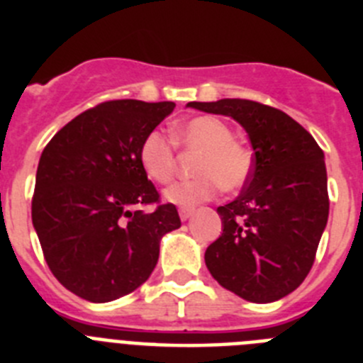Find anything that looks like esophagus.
Returning <instances> with one entry per match:
<instances>
[{
    "label": "esophagus",
    "mask_w": 363,
    "mask_h": 363,
    "mask_svg": "<svg viewBox=\"0 0 363 363\" xmlns=\"http://www.w3.org/2000/svg\"><path fill=\"white\" fill-rule=\"evenodd\" d=\"M192 214H194V209H191V207H182V209H179V218H182L184 221L189 220Z\"/></svg>",
    "instance_id": "34e87169"
}]
</instances>
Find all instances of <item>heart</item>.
Returning <instances> with one entry per match:
<instances>
[{
	"mask_svg": "<svg viewBox=\"0 0 363 363\" xmlns=\"http://www.w3.org/2000/svg\"><path fill=\"white\" fill-rule=\"evenodd\" d=\"M233 136V129L220 118H192L172 129L174 143L163 130H150L140 143L138 162L147 178L165 185L174 176V143L187 150H200L194 162L196 178L178 182L163 192L167 201L192 207L213 200L220 187L227 192L238 191L251 178L252 150Z\"/></svg>",
	"mask_w": 363,
	"mask_h": 363,
	"instance_id": "heart-1",
	"label": "heart"
}]
</instances>
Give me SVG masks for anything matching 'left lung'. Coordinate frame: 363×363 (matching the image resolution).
<instances>
[{"label":"left lung","instance_id":"8db88e82","mask_svg":"<svg viewBox=\"0 0 363 363\" xmlns=\"http://www.w3.org/2000/svg\"><path fill=\"white\" fill-rule=\"evenodd\" d=\"M187 105L234 118L255 150L240 196L218 207L223 233L207 247L205 265L243 300H280L306 280L327 225L323 150L298 121L269 105L251 99Z\"/></svg>","mask_w":363,"mask_h":363}]
</instances>
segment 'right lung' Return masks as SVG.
<instances>
[{
  "instance_id": "add662e5",
  "label": "right lung",
  "mask_w": 363,
  "mask_h": 363,
  "mask_svg": "<svg viewBox=\"0 0 363 363\" xmlns=\"http://www.w3.org/2000/svg\"><path fill=\"white\" fill-rule=\"evenodd\" d=\"M172 101L112 99L57 130L41 152L32 223L56 280L104 303L138 289L158 264L160 240L182 225L138 162L143 138ZM156 204L152 213L138 211Z\"/></svg>"
}]
</instances>
